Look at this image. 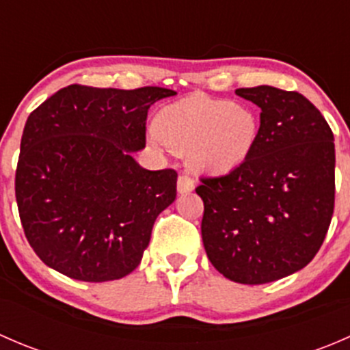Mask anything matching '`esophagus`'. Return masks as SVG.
I'll return each instance as SVG.
<instances>
[{
	"label": "esophagus",
	"instance_id": "esophagus-1",
	"mask_svg": "<svg viewBox=\"0 0 350 350\" xmlns=\"http://www.w3.org/2000/svg\"><path fill=\"white\" fill-rule=\"evenodd\" d=\"M195 189V181H193V178L189 174H181L178 178V191L181 193V195H186V193L193 191Z\"/></svg>",
	"mask_w": 350,
	"mask_h": 350
}]
</instances>
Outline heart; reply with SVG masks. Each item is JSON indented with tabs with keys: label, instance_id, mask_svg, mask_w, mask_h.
Masks as SVG:
<instances>
[{
	"label": "heart",
	"instance_id": "obj_1",
	"mask_svg": "<svg viewBox=\"0 0 350 350\" xmlns=\"http://www.w3.org/2000/svg\"><path fill=\"white\" fill-rule=\"evenodd\" d=\"M155 132L169 149L188 152L198 172L227 174L252 154L260 122L245 105L195 94L162 108Z\"/></svg>",
	"mask_w": 350,
	"mask_h": 350
}]
</instances>
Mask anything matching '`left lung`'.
Returning a JSON list of instances; mask_svg holds the SVG:
<instances>
[{"mask_svg": "<svg viewBox=\"0 0 350 350\" xmlns=\"http://www.w3.org/2000/svg\"><path fill=\"white\" fill-rule=\"evenodd\" d=\"M235 94L260 108V133L241 167L201 178V237L218 273L264 284L303 269L325 241L335 203L334 133L296 91L257 86Z\"/></svg>", "mask_w": 350, "mask_h": 350, "instance_id": "obj_1", "label": "left lung"}]
</instances>
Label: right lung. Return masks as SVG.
Wrapping results in <instances>:
<instances>
[{"mask_svg": "<svg viewBox=\"0 0 350 350\" xmlns=\"http://www.w3.org/2000/svg\"><path fill=\"white\" fill-rule=\"evenodd\" d=\"M176 91L70 84L25 123L15 195L42 262L77 281L120 280L140 264L155 218L176 200L174 169L147 171V111Z\"/></svg>", "mask_w": 350, "mask_h": 350, "instance_id": "right-lung-1", "label": "right lung"}]
</instances>
